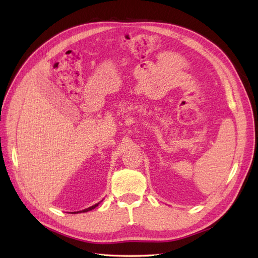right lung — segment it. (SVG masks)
I'll return each mask as SVG.
<instances>
[{"label":"right lung","instance_id":"right-lung-1","mask_svg":"<svg viewBox=\"0 0 258 258\" xmlns=\"http://www.w3.org/2000/svg\"><path fill=\"white\" fill-rule=\"evenodd\" d=\"M100 204V202H99ZM99 204H97V205H95V206H92V207H89V208H87V209H85V210H82V211H77V212H72V213H83V212H88V211H91L92 209H95V208H97L98 206H99Z\"/></svg>","mask_w":258,"mask_h":258}]
</instances>
